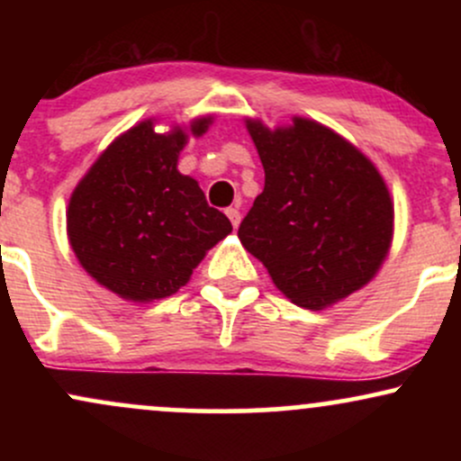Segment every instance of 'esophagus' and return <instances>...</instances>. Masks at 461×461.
Returning a JSON list of instances; mask_svg holds the SVG:
<instances>
[{"mask_svg": "<svg viewBox=\"0 0 461 461\" xmlns=\"http://www.w3.org/2000/svg\"><path fill=\"white\" fill-rule=\"evenodd\" d=\"M225 214L230 216V221H231V225L234 227H238V223H240V212H238L236 208H227L225 210Z\"/></svg>", "mask_w": 461, "mask_h": 461, "instance_id": "34e87169", "label": "esophagus"}]
</instances>
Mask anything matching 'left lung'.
I'll list each match as a JSON object with an SVG mask.
<instances>
[{
    "label": "left lung",
    "mask_w": 461,
    "mask_h": 461,
    "mask_svg": "<svg viewBox=\"0 0 461 461\" xmlns=\"http://www.w3.org/2000/svg\"><path fill=\"white\" fill-rule=\"evenodd\" d=\"M264 190L238 238L293 303L322 310L370 282L393 240V201L351 142L308 119L284 130L247 121Z\"/></svg>",
    "instance_id": "8db88e82"
}]
</instances>
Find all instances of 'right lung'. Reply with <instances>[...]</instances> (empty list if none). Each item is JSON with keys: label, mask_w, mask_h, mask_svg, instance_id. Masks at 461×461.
<instances>
[{"label": "right lung", "mask_w": 461, "mask_h": 461, "mask_svg": "<svg viewBox=\"0 0 461 461\" xmlns=\"http://www.w3.org/2000/svg\"><path fill=\"white\" fill-rule=\"evenodd\" d=\"M208 123L194 121L190 131L201 136ZM184 145L182 130L156 134L145 121L99 156L68 201L67 231L79 264L123 299L171 297L231 231L199 184L177 171Z\"/></svg>", "instance_id": "right-lung-1"}]
</instances>
